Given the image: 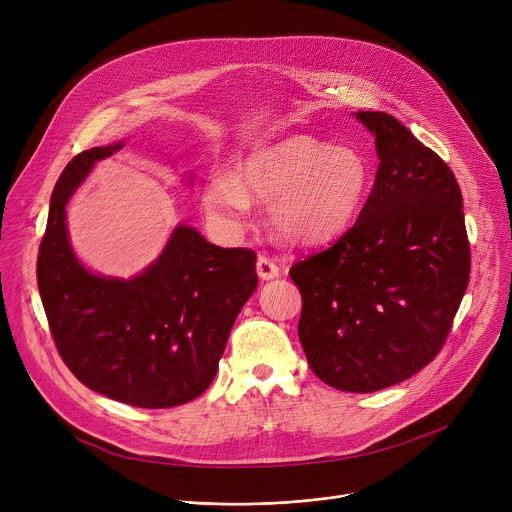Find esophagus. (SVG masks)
Segmentation results:
<instances>
[{"instance_id": "1", "label": "esophagus", "mask_w": 512, "mask_h": 512, "mask_svg": "<svg viewBox=\"0 0 512 512\" xmlns=\"http://www.w3.org/2000/svg\"><path fill=\"white\" fill-rule=\"evenodd\" d=\"M257 275L261 279H275V277H279V267L273 259H269L265 255H259L257 257Z\"/></svg>"}]
</instances>
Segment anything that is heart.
I'll return each mask as SVG.
<instances>
[{"instance_id": "1", "label": "heart", "mask_w": 512, "mask_h": 512, "mask_svg": "<svg viewBox=\"0 0 512 512\" xmlns=\"http://www.w3.org/2000/svg\"><path fill=\"white\" fill-rule=\"evenodd\" d=\"M373 182V166L356 148L300 135L251 152L235 176L212 174L202 206L214 227L237 235L247 225L251 202H267V223L277 239L314 247L356 221Z\"/></svg>"}]
</instances>
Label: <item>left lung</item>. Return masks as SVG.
<instances>
[{
	"label": "left lung",
	"instance_id": "1",
	"mask_svg": "<svg viewBox=\"0 0 512 512\" xmlns=\"http://www.w3.org/2000/svg\"><path fill=\"white\" fill-rule=\"evenodd\" d=\"M375 137L371 196L330 249L289 269L312 371L346 393L397 385L440 352L470 279L460 186L393 115L352 113Z\"/></svg>",
	"mask_w": 512,
	"mask_h": 512
}]
</instances>
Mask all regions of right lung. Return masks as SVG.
<instances>
[{
	"mask_svg": "<svg viewBox=\"0 0 512 512\" xmlns=\"http://www.w3.org/2000/svg\"><path fill=\"white\" fill-rule=\"evenodd\" d=\"M123 139L64 168L48 208L38 289L56 348L83 385L109 399L166 409L212 383L231 328L257 289L255 253L208 243L176 225L162 253L133 277L91 271L70 245L66 206ZM192 184V174H188Z\"/></svg>",
	"mask_w": 512,
	"mask_h": 512,
	"instance_id": "add662e5",
	"label": "right lung"
}]
</instances>
